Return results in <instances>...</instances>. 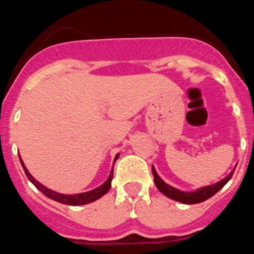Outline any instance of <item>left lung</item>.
Instances as JSON below:
<instances>
[{
	"mask_svg": "<svg viewBox=\"0 0 254 254\" xmlns=\"http://www.w3.org/2000/svg\"><path fill=\"white\" fill-rule=\"evenodd\" d=\"M151 172H153L154 176V183H155L157 190H159L161 193H164L165 196H167L171 199L177 200V202L184 203V204H197L200 202H204V200L209 199V198L214 196L216 192H218L221 189L226 185L227 183L229 182L230 178H232L233 173H234V170L230 172V174L228 177H226L224 179L220 180V182L214 184V185H209V186H204L202 189H198L196 191L192 192H184L178 190L176 188H172V186L166 184L164 180L161 179L159 176H157L155 168L154 166L151 167Z\"/></svg>",
	"mask_w": 254,
	"mask_h": 254,
	"instance_id": "obj_1",
	"label": "left lung"
}]
</instances>
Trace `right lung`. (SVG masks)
I'll return each instance as SVG.
<instances>
[{
	"instance_id": "1",
	"label": "right lung",
	"mask_w": 254,
	"mask_h": 254,
	"mask_svg": "<svg viewBox=\"0 0 254 254\" xmlns=\"http://www.w3.org/2000/svg\"><path fill=\"white\" fill-rule=\"evenodd\" d=\"M118 156L119 155L117 154V155H116V157H115V161H113V164L117 161ZM19 159H20V162H21L22 168H24L26 176H27V178H28V180H30V182L33 184V185L36 186V188L40 192H42V193L45 194L46 197H49L50 199L56 200V202H58V203L66 204V205H83V204L92 203V202H94V200L99 199L100 197H103L105 193H107V191H109L110 188H111V182H112V177H113V168L111 170L110 177L107 178L106 182H105L103 185L99 186V188L94 189V190H90L88 192H83V193H77V194L58 193V192L52 191V190H50V189L45 188V186L42 185V184H40L39 182H37V180L31 176L30 172L27 171V168H26L24 162H22L21 157L19 156ZM113 166H115V165H113Z\"/></svg>"
}]
</instances>
